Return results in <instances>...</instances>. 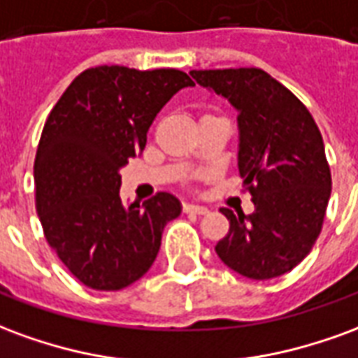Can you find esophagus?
<instances>
[{
  "label": "esophagus",
  "instance_id": "1",
  "mask_svg": "<svg viewBox=\"0 0 358 358\" xmlns=\"http://www.w3.org/2000/svg\"><path fill=\"white\" fill-rule=\"evenodd\" d=\"M184 213H187V215H207L209 213V209L207 207H203V205H194V203H184Z\"/></svg>",
  "mask_w": 358,
  "mask_h": 358
}]
</instances>
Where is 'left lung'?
<instances>
[{"instance_id": "left-lung-1", "label": "left lung", "mask_w": 358, "mask_h": 358, "mask_svg": "<svg viewBox=\"0 0 358 358\" xmlns=\"http://www.w3.org/2000/svg\"><path fill=\"white\" fill-rule=\"evenodd\" d=\"M189 74L238 110V169L255 203L251 215L220 209L230 230L215 251L241 276H282L310 253L322 230L331 174L320 130L307 107L263 69Z\"/></svg>"}]
</instances>
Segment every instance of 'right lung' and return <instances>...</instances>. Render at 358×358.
I'll return each mask as SVG.
<instances>
[{"label": "right lung", "instance_id": "obj_1", "mask_svg": "<svg viewBox=\"0 0 358 358\" xmlns=\"http://www.w3.org/2000/svg\"><path fill=\"white\" fill-rule=\"evenodd\" d=\"M187 86L192 78L176 69L95 66L71 82L45 120L34 161L36 210L50 248L92 289L117 292L140 280L166 222L182 213L166 192L124 207L118 171L145 149L157 113Z\"/></svg>", "mask_w": 358, "mask_h": 358}]
</instances>
